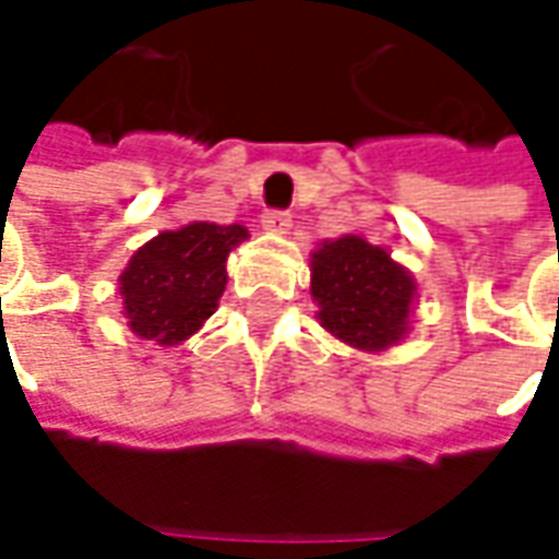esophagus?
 <instances>
[{
    "label": "esophagus",
    "mask_w": 559,
    "mask_h": 559,
    "mask_svg": "<svg viewBox=\"0 0 559 559\" xmlns=\"http://www.w3.org/2000/svg\"><path fill=\"white\" fill-rule=\"evenodd\" d=\"M261 226H264L267 233H289L292 214L289 211H267V214L261 217Z\"/></svg>",
    "instance_id": "obj_1"
}]
</instances>
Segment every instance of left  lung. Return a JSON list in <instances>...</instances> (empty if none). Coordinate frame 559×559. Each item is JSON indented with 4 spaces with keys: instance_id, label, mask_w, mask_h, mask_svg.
Returning <instances> with one entry per match:
<instances>
[{
    "instance_id": "left-lung-1",
    "label": "left lung",
    "mask_w": 559,
    "mask_h": 559,
    "mask_svg": "<svg viewBox=\"0 0 559 559\" xmlns=\"http://www.w3.org/2000/svg\"><path fill=\"white\" fill-rule=\"evenodd\" d=\"M320 326L360 352H385L411 330L417 283L385 248L338 236L311 254Z\"/></svg>"
}]
</instances>
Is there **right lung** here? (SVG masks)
Masks as SVG:
<instances>
[{
	"label": "right lung",
	"instance_id": "add662e5",
	"mask_svg": "<svg viewBox=\"0 0 559 559\" xmlns=\"http://www.w3.org/2000/svg\"><path fill=\"white\" fill-rule=\"evenodd\" d=\"M242 239L246 226L195 221L145 242L118 280L127 326L158 345H180L199 333L217 311L226 258Z\"/></svg>",
	"mask_w": 559,
	"mask_h": 559
}]
</instances>
